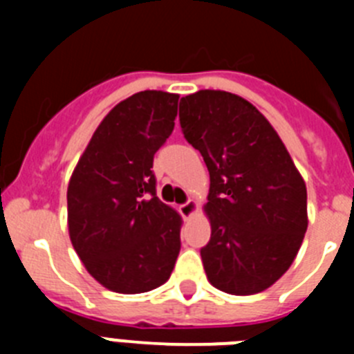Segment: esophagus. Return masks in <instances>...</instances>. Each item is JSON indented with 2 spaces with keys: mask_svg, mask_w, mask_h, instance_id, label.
<instances>
[{
  "mask_svg": "<svg viewBox=\"0 0 354 354\" xmlns=\"http://www.w3.org/2000/svg\"><path fill=\"white\" fill-rule=\"evenodd\" d=\"M196 211V204L193 200H187L186 204L179 205V212L183 214V218H192Z\"/></svg>",
  "mask_w": 354,
  "mask_h": 354,
  "instance_id": "obj_1",
  "label": "esophagus"
}]
</instances>
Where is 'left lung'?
Listing matches in <instances>:
<instances>
[{
  "label": "left lung",
  "mask_w": 354,
  "mask_h": 354,
  "mask_svg": "<svg viewBox=\"0 0 354 354\" xmlns=\"http://www.w3.org/2000/svg\"><path fill=\"white\" fill-rule=\"evenodd\" d=\"M180 127L207 165L209 282L236 296L273 286L305 237L306 186L277 131L246 99L200 90L180 99Z\"/></svg>",
  "instance_id": "8db88e82"
}]
</instances>
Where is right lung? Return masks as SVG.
<instances>
[{
	"label": "right lung",
	"mask_w": 354,
	"mask_h": 354,
	"mask_svg": "<svg viewBox=\"0 0 354 354\" xmlns=\"http://www.w3.org/2000/svg\"><path fill=\"white\" fill-rule=\"evenodd\" d=\"M177 93L145 90L99 124L72 171V246L106 289L140 294L162 286L180 252V216L156 195L154 154L171 134Z\"/></svg>",
	"instance_id": "add662e5"
}]
</instances>
